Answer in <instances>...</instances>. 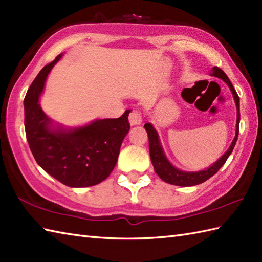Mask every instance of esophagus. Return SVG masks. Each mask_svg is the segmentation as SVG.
<instances>
[{"mask_svg": "<svg viewBox=\"0 0 262 262\" xmlns=\"http://www.w3.org/2000/svg\"><path fill=\"white\" fill-rule=\"evenodd\" d=\"M129 123L132 126H135V125H141L142 124V115L139 112L136 111H133L129 114Z\"/></svg>", "mask_w": 262, "mask_h": 262, "instance_id": "34e87169", "label": "esophagus"}]
</instances>
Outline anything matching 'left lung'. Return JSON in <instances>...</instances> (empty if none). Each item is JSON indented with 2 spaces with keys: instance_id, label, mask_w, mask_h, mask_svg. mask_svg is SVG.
Listing matches in <instances>:
<instances>
[{
  "instance_id": "obj_1",
  "label": "left lung",
  "mask_w": 262,
  "mask_h": 262,
  "mask_svg": "<svg viewBox=\"0 0 262 262\" xmlns=\"http://www.w3.org/2000/svg\"><path fill=\"white\" fill-rule=\"evenodd\" d=\"M210 76H213L216 78H220L222 80L228 84V87L230 88L231 93L233 95V99L236 106V125H235V136L233 138L232 143H231L230 147L228 150L224 153L220 159H219L214 164H212L211 166L206 167L204 169H201V171L198 172H186V171H182V169L175 167L173 164L167 160V157L164 153V149L162 147V144L160 141V136L159 133L156 132L154 128V126L150 123L145 124L144 127L146 132H147L148 135V141H149V155H150V161L151 164H153L154 169L156 174L160 176V178L166 182V183H169L172 185H178V186H194L203 183L206 180H209L212 178L219 169L223 166V164L227 162L228 157L230 154L232 153V150L235 146L236 139H238V134H239V124H240V99L239 96L236 94L235 89L233 88L232 83L229 80L228 76L224 74V72L217 68V67H213V69L211 70Z\"/></svg>"
}]
</instances>
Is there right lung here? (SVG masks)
Masks as SVG:
<instances>
[{
	"mask_svg": "<svg viewBox=\"0 0 262 262\" xmlns=\"http://www.w3.org/2000/svg\"><path fill=\"white\" fill-rule=\"evenodd\" d=\"M62 53L42 68L24 98V127L36 163L70 187H86L106 180L116 165L129 132V109L119 118L96 119L80 127L54 124L40 106L48 75Z\"/></svg>",
	"mask_w": 262,
	"mask_h": 262,
	"instance_id": "right-lung-1",
	"label": "right lung"
}]
</instances>
